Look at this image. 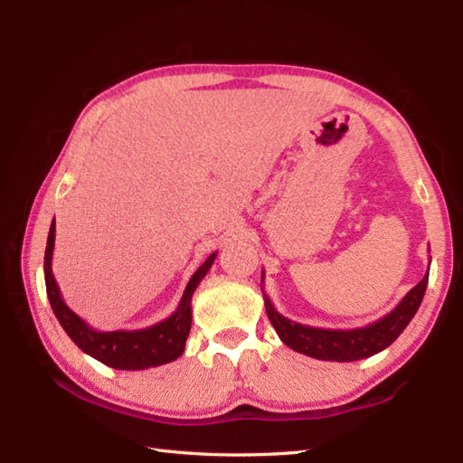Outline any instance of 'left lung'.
Wrapping results in <instances>:
<instances>
[{"label": "left lung", "instance_id": "left-lung-1", "mask_svg": "<svg viewBox=\"0 0 463 463\" xmlns=\"http://www.w3.org/2000/svg\"><path fill=\"white\" fill-rule=\"evenodd\" d=\"M430 272V267H428ZM428 272L424 274L414 288H411L404 298L400 300L398 307L388 312L386 317L368 324L362 328L352 330H328V328H314L304 326L287 317L272 307L270 298L264 294V307H267L269 320L272 322L274 330L280 340L300 354H307L317 360H332V362H356L362 358H370L373 354L382 352L394 342L404 328L414 318L421 300H424L428 287ZM264 277V274H262Z\"/></svg>", "mask_w": 463, "mask_h": 463}]
</instances>
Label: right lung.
<instances>
[{"label": "right lung", "instance_id": "right-lung-1", "mask_svg": "<svg viewBox=\"0 0 463 463\" xmlns=\"http://www.w3.org/2000/svg\"><path fill=\"white\" fill-rule=\"evenodd\" d=\"M53 247H55V219L49 226V237L45 247V288L47 298L52 304L55 318L61 324L67 336L71 338L77 346L85 354H90L95 360L103 362L105 366H111L117 370H146L161 366V364H169L176 360L184 352V342L191 332V298L193 292L199 287L204 274L211 270L213 262L216 259V252H213L206 259L196 272L191 277L189 284L183 292V298L169 318L153 324L141 330H111L101 332L90 326L81 317L67 307L59 290L57 282L53 279L52 270V259H53Z\"/></svg>", "mask_w": 463, "mask_h": 463}]
</instances>
